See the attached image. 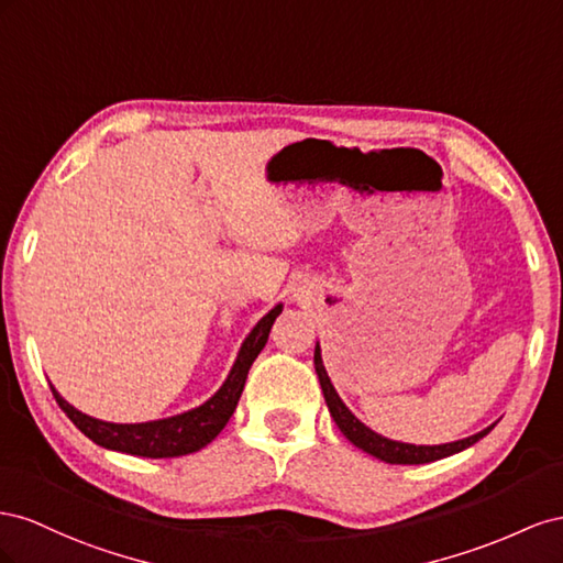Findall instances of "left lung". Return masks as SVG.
<instances>
[{
  "label": "left lung",
  "instance_id": "8db88e82",
  "mask_svg": "<svg viewBox=\"0 0 563 563\" xmlns=\"http://www.w3.org/2000/svg\"><path fill=\"white\" fill-rule=\"evenodd\" d=\"M313 363H316V373H318V379H320V389H323L325 404L330 408V415H332V420L336 422V427H340V431L353 445L361 448V451H365V453H371L373 457H377L382 462H389V464H424V462L441 460V457L455 455V453L464 451V448L474 445L478 439H484L486 433L493 429V427H488L484 431L474 433V437H470V439H462V441H455V443H443V445H412V443L389 441V439L379 437V433H375L373 429H367L342 404V398L336 396L332 382L325 373L323 358H320L318 346H316V353H313Z\"/></svg>",
  "mask_w": 563,
  "mask_h": 563
}]
</instances>
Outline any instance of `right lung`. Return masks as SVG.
I'll use <instances>...</instances> for the list:
<instances>
[{
  "instance_id": "1",
  "label": "right lung",
  "mask_w": 563,
  "mask_h": 563,
  "mask_svg": "<svg viewBox=\"0 0 563 563\" xmlns=\"http://www.w3.org/2000/svg\"><path fill=\"white\" fill-rule=\"evenodd\" d=\"M283 311V303L271 309L254 330L247 334V340L240 346L233 371L223 387L196 410H188L184 415L167 417V420L157 422H143V424H112L93 420V417L75 410L68 400H63L58 391L52 387L56 404L60 410L70 417V422L91 439L96 445L110 448V451H120L126 455L139 457H179L200 451L207 443L217 439V433L227 427L231 415L238 406L240 394H243L245 379L254 358L266 346L268 332L273 320Z\"/></svg>"
}]
</instances>
